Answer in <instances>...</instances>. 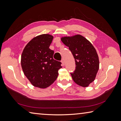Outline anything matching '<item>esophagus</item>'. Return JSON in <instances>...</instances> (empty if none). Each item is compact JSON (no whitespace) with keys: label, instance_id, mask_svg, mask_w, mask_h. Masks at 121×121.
Returning <instances> with one entry per match:
<instances>
[{"label":"esophagus","instance_id":"obj_1","mask_svg":"<svg viewBox=\"0 0 121 121\" xmlns=\"http://www.w3.org/2000/svg\"><path fill=\"white\" fill-rule=\"evenodd\" d=\"M61 62L62 63V65L64 66L65 65V61H64V59H63V60H61Z\"/></svg>","mask_w":121,"mask_h":121}]
</instances>
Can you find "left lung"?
Returning a JSON list of instances; mask_svg holds the SVG:
<instances>
[{"label": "left lung", "instance_id": "1", "mask_svg": "<svg viewBox=\"0 0 121 121\" xmlns=\"http://www.w3.org/2000/svg\"><path fill=\"white\" fill-rule=\"evenodd\" d=\"M61 40L68 47L74 56L76 68L71 73L73 81L82 87H88L95 80L99 69V58L96 49L83 36H65Z\"/></svg>", "mask_w": 121, "mask_h": 121}]
</instances>
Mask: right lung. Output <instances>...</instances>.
<instances>
[{"instance_id": "obj_1", "label": "right lung", "mask_w": 121, "mask_h": 121, "mask_svg": "<svg viewBox=\"0 0 121 121\" xmlns=\"http://www.w3.org/2000/svg\"><path fill=\"white\" fill-rule=\"evenodd\" d=\"M53 36L42 34L33 38L22 51L21 65L25 76L33 86L45 88L57 78L60 61L54 60L49 46Z\"/></svg>"}]
</instances>
